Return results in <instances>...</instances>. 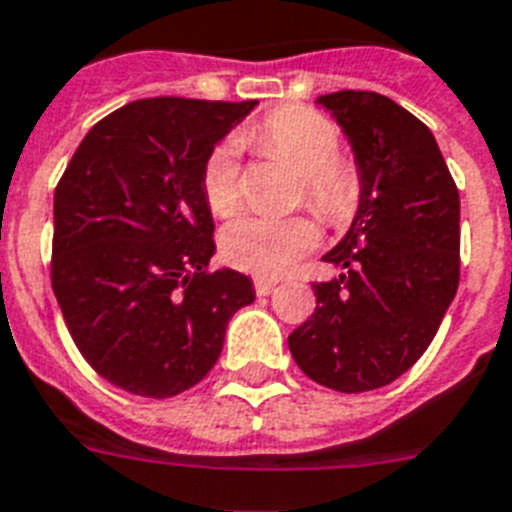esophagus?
<instances>
[{"label":"esophagus","instance_id":"esophagus-1","mask_svg":"<svg viewBox=\"0 0 512 512\" xmlns=\"http://www.w3.org/2000/svg\"><path fill=\"white\" fill-rule=\"evenodd\" d=\"M253 287H256V293L259 295H269L277 287V282L274 280H264V277H259V280L253 282Z\"/></svg>","mask_w":512,"mask_h":512}]
</instances>
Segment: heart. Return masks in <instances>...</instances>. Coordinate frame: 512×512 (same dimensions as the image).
<instances>
[{"instance_id": "1", "label": "heart", "mask_w": 512, "mask_h": 512, "mask_svg": "<svg viewBox=\"0 0 512 512\" xmlns=\"http://www.w3.org/2000/svg\"><path fill=\"white\" fill-rule=\"evenodd\" d=\"M261 154L290 164L301 175V196L332 225L356 211L361 198V175L356 164L337 156L340 130L324 114L306 107H282L240 133ZM206 206L217 217L232 214L240 201L238 143L225 141L211 151L201 175ZM319 232L308 217H261L246 214L232 219L219 235L227 264L256 277H280L290 272L308 251H314Z\"/></svg>"}]
</instances>
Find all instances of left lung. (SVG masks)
<instances>
[{
	"mask_svg": "<svg viewBox=\"0 0 512 512\" xmlns=\"http://www.w3.org/2000/svg\"><path fill=\"white\" fill-rule=\"evenodd\" d=\"M361 175L353 225L324 261L316 311L287 337L306 377L337 392L395 382L424 356L460 280V196L432 130L374 91L316 99Z\"/></svg>",
	"mask_w": 512,
	"mask_h": 512,
	"instance_id": "1",
	"label": "left lung"
}]
</instances>
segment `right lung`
<instances>
[{
  "label": "right lung",
  "mask_w": 512,
  "mask_h": 512,
  "mask_svg": "<svg viewBox=\"0 0 512 512\" xmlns=\"http://www.w3.org/2000/svg\"><path fill=\"white\" fill-rule=\"evenodd\" d=\"M256 104L130 101L88 130L54 190V295L83 358L120 390H190L256 298L246 274L206 272L217 248L201 190L214 146Z\"/></svg>",
  "instance_id": "right-lung-1"
}]
</instances>
